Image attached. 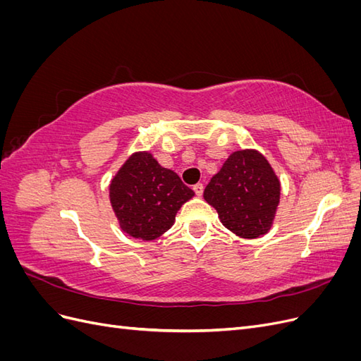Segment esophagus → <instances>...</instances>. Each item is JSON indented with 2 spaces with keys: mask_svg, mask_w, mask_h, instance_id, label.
<instances>
[{
  "mask_svg": "<svg viewBox=\"0 0 361 361\" xmlns=\"http://www.w3.org/2000/svg\"><path fill=\"white\" fill-rule=\"evenodd\" d=\"M192 190H194L195 195H197V197H200V195L203 194V185L202 183H195L194 187H192Z\"/></svg>",
  "mask_w": 361,
  "mask_h": 361,
  "instance_id": "obj_1",
  "label": "esophagus"
}]
</instances>
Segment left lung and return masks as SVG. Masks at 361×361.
Listing matches in <instances>:
<instances>
[{
	"mask_svg": "<svg viewBox=\"0 0 361 361\" xmlns=\"http://www.w3.org/2000/svg\"><path fill=\"white\" fill-rule=\"evenodd\" d=\"M280 191V179L268 159L256 149H243L228 155L206 185L203 199L232 233L256 239L274 224Z\"/></svg>",
	"mask_w": 361,
	"mask_h": 361,
	"instance_id": "1",
	"label": "left lung"
}]
</instances>
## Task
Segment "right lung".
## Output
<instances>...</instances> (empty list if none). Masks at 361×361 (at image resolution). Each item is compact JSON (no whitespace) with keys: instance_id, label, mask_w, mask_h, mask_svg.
<instances>
[{"instance_id":"1","label":"right lung","mask_w":361,"mask_h":361,"mask_svg":"<svg viewBox=\"0 0 361 361\" xmlns=\"http://www.w3.org/2000/svg\"><path fill=\"white\" fill-rule=\"evenodd\" d=\"M108 190L120 228L141 241H154L166 233L182 204L194 197L178 174L161 167L147 150L134 152Z\"/></svg>"}]
</instances>
